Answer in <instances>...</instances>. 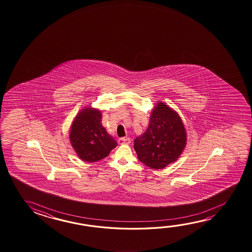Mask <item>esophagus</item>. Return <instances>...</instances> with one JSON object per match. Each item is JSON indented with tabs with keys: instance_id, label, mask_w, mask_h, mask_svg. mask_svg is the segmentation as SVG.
I'll list each match as a JSON object with an SVG mask.
<instances>
[{
	"instance_id": "esophagus-1",
	"label": "esophagus",
	"mask_w": 252,
	"mask_h": 252,
	"mask_svg": "<svg viewBox=\"0 0 252 252\" xmlns=\"http://www.w3.org/2000/svg\"><path fill=\"white\" fill-rule=\"evenodd\" d=\"M130 142H131V140H130V138H127V137L120 138V140H119V143L121 145L129 144Z\"/></svg>"
}]
</instances>
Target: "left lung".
Instances as JSON below:
<instances>
[{"mask_svg":"<svg viewBox=\"0 0 252 252\" xmlns=\"http://www.w3.org/2000/svg\"><path fill=\"white\" fill-rule=\"evenodd\" d=\"M187 142L185 125L178 112L158 102L146 132L134 140L138 159L154 169L165 168L180 157Z\"/></svg>","mask_w":252,"mask_h":252,"instance_id":"8db88e82","label":"left lung"}]
</instances>
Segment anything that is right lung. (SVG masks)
Listing matches in <instances>:
<instances>
[{"label":"right lung","instance_id":"obj_1","mask_svg":"<svg viewBox=\"0 0 252 252\" xmlns=\"http://www.w3.org/2000/svg\"><path fill=\"white\" fill-rule=\"evenodd\" d=\"M69 140L79 158L87 162L99 161L117 147V141L102 125V112L95 108H83L74 118Z\"/></svg>","mask_w":252,"mask_h":252}]
</instances>
